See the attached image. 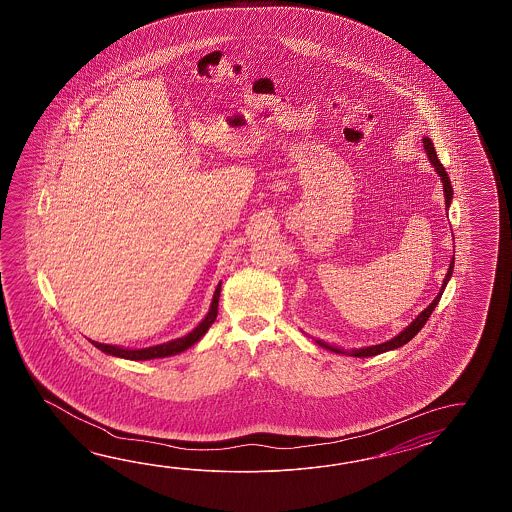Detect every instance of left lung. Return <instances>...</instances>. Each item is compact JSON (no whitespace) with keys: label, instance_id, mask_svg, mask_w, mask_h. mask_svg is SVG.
<instances>
[{"label":"left lung","instance_id":"obj_1","mask_svg":"<svg viewBox=\"0 0 512 512\" xmlns=\"http://www.w3.org/2000/svg\"><path fill=\"white\" fill-rule=\"evenodd\" d=\"M423 142H425V150L426 153H428L430 163L434 164L435 172L439 174L441 181H443V188H445V205L446 208H448L450 201H452V196H454V192H452V185H450V179H448V174H446L445 166L439 163V159H437V153H435L434 150V142L430 141L428 137H425ZM452 271H454V260L450 261V267H448V272H446L445 282H443V287H441L439 294L435 296L434 302L428 305L425 311H423L421 315L417 316L410 326L406 327L404 331H401V333H399L397 337L392 338V340H388V342H384V344H379V346L351 349V351H342V349L331 348V346H326V344H322V342H318V344H320V346H324V348L331 349V351H335V353H342V355H349V357H359V359H364V357H373V355H381V353H384V351H390V349L401 348L404 344H408V342H410V340H412V338H414L415 335L423 329V326H425L426 320L430 318L432 311L435 309V305H437V302L441 300V294L445 291L446 283L450 280Z\"/></svg>","mask_w":512,"mask_h":512}]
</instances>
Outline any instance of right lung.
Here are the masks:
<instances>
[{"mask_svg":"<svg viewBox=\"0 0 512 512\" xmlns=\"http://www.w3.org/2000/svg\"><path fill=\"white\" fill-rule=\"evenodd\" d=\"M219 291H221V283L216 287V293H214V298H212V305H210L208 315L205 316V318L201 320V324H199L196 329H192L186 337L175 338L172 342H166V344H161V346H153V348L146 349L117 348V346L100 344V342H91V344H93L95 348L100 349V351L108 353V355L128 360L163 359V357H172V355H177V353H183L185 349L194 346L197 340L207 333L208 327L212 326V322L216 320V316H218Z\"/></svg>","mask_w":512,"mask_h":512,"instance_id":"add662e5","label":"right lung"}]
</instances>
